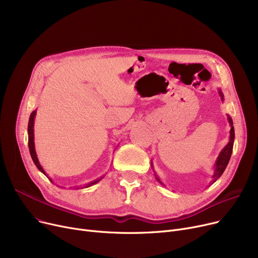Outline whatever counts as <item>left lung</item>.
Wrapping results in <instances>:
<instances>
[{
    "mask_svg": "<svg viewBox=\"0 0 258 258\" xmlns=\"http://www.w3.org/2000/svg\"><path fill=\"white\" fill-rule=\"evenodd\" d=\"M219 93L222 97V100H224V95L222 93L221 90H219ZM228 120L229 123L231 125V130H230V138H229V142L228 144L223 148V151L221 152V154L219 155L218 159L215 161V165H214V173L212 175V183H214L216 180H218L221 175L223 174L224 170L226 169L229 160L231 158V154H232V150H233V142H234V127H233V121L232 118L228 116ZM153 167V165H152ZM156 179L162 184V182L160 181V179L156 175Z\"/></svg>",
    "mask_w": 258,
    "mask_h": 258,
    "instance_id": "1",
    "label": "left lung"
}]
</instances>
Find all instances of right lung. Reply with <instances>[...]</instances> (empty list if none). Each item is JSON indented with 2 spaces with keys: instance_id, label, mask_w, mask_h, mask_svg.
Segmentation results:
<instances>
[{
  "instance_id": "right-lung-1",
  "label": "right lung",
  "mask_w": 258,
  "mask_h": 258,
  "mask_svg": "<svg viewBox=\"0 0 258 258\" xmlns=\"http://www.w3.org/2000/svg\"><path fill=\"white\" fill-rule=\"evenodd\" d=\"M35 114H36V111H33L29 117V123H28V146H29V152H30V155H31V158L34 162V164L36 165V167L38 168L39 171H42L45 175H47V173L45 172V170L43 169V167L40 166L39 162H38V159H37V156H36V153H35V147H34V130H33V124H34V118H35ZM48 177V175H47ZM102 179V178H101ZM101 179H98V180H95L89 184H87L85 187H90L94 184H96L97 182H99Z\"/></svg>"
}]
</instances>
